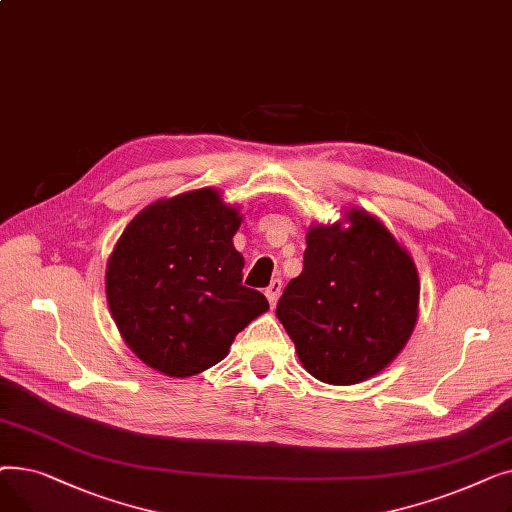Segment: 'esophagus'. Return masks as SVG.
<instances>
[{"label":"esophagus","mask_w":512,"mask_h":512,"mask_svg":"<svg viewBox=\"0 0 512 512\" xmlns=\"http://www.w3.org/2000/svg\"><path fill=\"white\" fill-rule=\"evenodd\" d=\"M280 292H282V280H272L270 282V286L265 288V297H267V301H270V305L274 307L276 303H278V299H280Z\"/></svg>","instance_id":"1"}]
</instances>
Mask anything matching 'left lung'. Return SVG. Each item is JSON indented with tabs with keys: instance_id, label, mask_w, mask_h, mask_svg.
<instances>
[{
	"instance_id": "8db88e82",
	"label": "left lung",
	"mask_w": 512,
	"mask_h": 512,
	"mask_svg": "<svg viewBox=\"0 0 512 512\" xmlns=\"http://www.w3.org/2000/svg\"><path fill=\"white\" fill-rule=\"evenodd\" d=\"M303 272L276 315L315 380L351 386L384 371L407 346L419 315L411 253L363 207L307 230Z\"/></svg>"
}]
</instances>
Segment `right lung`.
Instances as JSON below:
<instances>
[{"label":"right lung","instance_id":"obj_1","mask_svg":"<svg viewBox=\"0 0 512 512\" xmlns=\"http://www.w3.org/2000/svg\"><path fill=\"white\" fill-rule=\"evenodd\" d=\"M240 222V207L205 186L153 201L124 228L105 297L122 340L151 369L188 378L213 367L270 309L242 286L245 257L232 242Z\"/></svg>","mask_w":512,"mask_h":512}]
</instances>
